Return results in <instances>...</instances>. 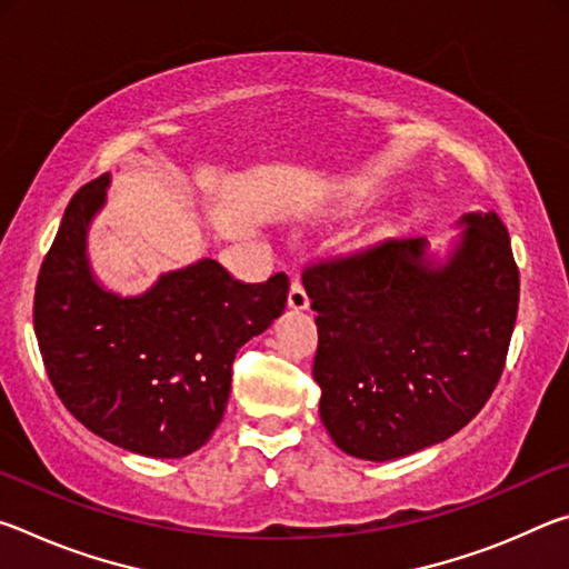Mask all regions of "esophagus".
<instances>
[{"instance_id": "esophagus-1", "label": "esophagus", "mask_w": 569, "mask_h": 569, "mask_svg": "<svg viewBox=\"0 0 569 569\" xmlns=\"http://www.w3.org/2000/svg\"><path fill=\"white\" fill-rule=\"evenodd\" d=\"M288 306H291L293 311H306L308 308V293L298 278H293L291 281V291H288Z\"/></svg>"}]
</instances>
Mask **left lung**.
Segmentation results:
<instances>
[{
  "instance_id": "1",
  "label": "left lung",
  "mask_w": 569,
  "mask_h": 569,
  "mask_svg": "<svg viewBox=\"0 0 569 569\" xmlns=\"http://www.w3.org/2000/svg\"><path fill=\"white\" fill-rule=\"evenodd\" d=\"M445 261L383 240L303 273L319 326L313 379L336 447L369 461L457 435L502 377L519 271L497 213H467Z\"/></svg>"
}]
</instances>
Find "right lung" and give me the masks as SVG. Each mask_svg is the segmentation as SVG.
I'll list each match as a JSON object with an SVG mask.
<instances>
[{
  "label": "right lung",
  "mask_w": 569,
  "mask_h": 569,
  "mask_svg": "<svg viewBox=\"0 0 569 569\" xmlns=\"http://www.w3.org/2000/svg\"><path fill=\"white\" fill-rule=\"evenodd\" d=\"M110 176L74 192L34 291V333L67 411L142 457L180 459L223 419L238 349L283 313L288 276L240 283L213 258L120 296L94 278L88 230Z\"/></svg>",
  "instance_id": "obj_1"
}]
</instances>
